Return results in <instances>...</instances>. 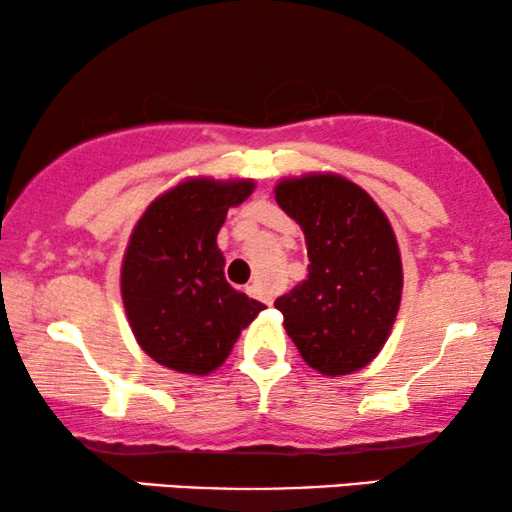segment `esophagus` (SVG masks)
<instances>
[{"mask_svg": "<svg viewBox=\"0 0 512 512\" xmlns=\"http://www.w3.org/2000/svg\"><path fill=\"white\" fill-rule=\"evenodd\" d=\"M247 293L249 296H254V298H258V300H263L265 305H272V296L268 291L263 289L261 284H251V286H247Z\"/></svg>", "mask_w": 512, "mask_h": 512, "instance_id": "esophagus-1", "label": "esophagus"}]
</instances>
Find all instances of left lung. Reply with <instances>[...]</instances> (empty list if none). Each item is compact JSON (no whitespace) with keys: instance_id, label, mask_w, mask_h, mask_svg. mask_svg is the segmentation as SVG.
Returning <instances> with one entry per match:
<instances>
[{"instance_id":"8db88e82","label":"left lung","mask_w":512,"mask_h":512,"mask_svg":"<svg viewBox=\"0 0 512 512\" xmlns=\"http://www.w3.org/2000/svg\"><path fill=\"white\" fill-rule=\"evenodd\" d=\"M277 205L303 228L307 279L275 300L300 356L326 377L380 354L403 291L401 251L377 202L340 174L282 179Z\"/></svg>"}]
</instances>
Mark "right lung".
I'll use <instances>...</instances> for the list:
<instances>
[{
    "instance_id": "1",
    "label": "right lung",
    "mask_w": 512,
    "mask_h": 512,
    "mask_svg": "<svg viewBox=\"0 0 512 512\" xmlns=\"http://www.w3.org/2000/svg\"><path fill=\"white\" fill-rule=\"evenodd\" d=\"M254 186V179H186L158 195L132 228L121 296L139 347L160 366L209 375L265 310L226 282L216 247L228 209Z\"/></svg>"
}]
</instances>
